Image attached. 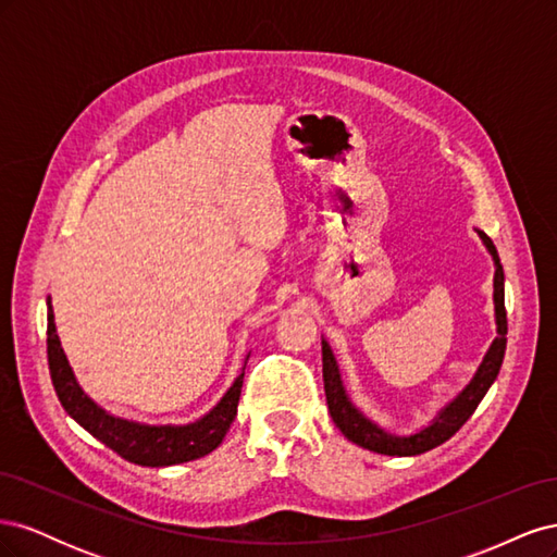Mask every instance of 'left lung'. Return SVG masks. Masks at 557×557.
<instances>
[{
    "label": "left lung",
    "mask_w": 557,
    "mask_h": 557,
    "mask_svg": "<svg viewBox=\"0 0 557 557\" xmlns=\"http://www.w3.org/2000/svg\"><path fill=\"white\" fill-rule=\"evenodd\" d=\"M479 239L483 242L485 250L491 252L493 264H495V276H493V301H495V325H497V336L493 344L487 346L485 356L481 364L476 367L474 376L469 379V383L462 387V391L455 395L450 401H446L444 407L436 411V416L430 420L428 425L411 434H395L391 430L381 428L376 420L362 413L356 404H352L344 379H342V369L339 362L334 358V350L327 344L323 336V383H325V397H327V409L334 420V425L342 430L348 442L358 444L367 450H374L379 455H393V458H411V455H420L425 450H432L440 444L458 432L469 416L476 411L481 399L485 393L491 391V385L495 383L499 367L504 360V350H507V311H504V269L499 264L497 248L487 237L485 232L476 230Z\"/></svg>",
    "instance_id": "1"
}]
</instances>
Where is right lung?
Instances as JSON below:
<instances>
[{
	"label": "right lung",
	"instance_id": "add662e5",
	"mask_svg": "<svg viewBox=\"0 0 557 557\" xmlns=\"http://www.w3.org/2000/svg\"><path fill=\"white\" fill-rule=\"evenodd\" d=\"M46 307L50 379H53L55 393L64 411L70 413L83 430H88L95 440L115 450L127 462L141 467H172L181 462H190L197 458H205V455H209L223 444L232 420L237 416L248 356L239 376L232 381L225 395L218 399L205 416L188 420V423H144V420H134L107 411L83 391L60 344L50 295L46 297Z\"/></svg>",
	"mask_w": 557,
	"mask_h": 557
}]
</instances>
